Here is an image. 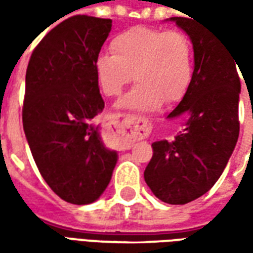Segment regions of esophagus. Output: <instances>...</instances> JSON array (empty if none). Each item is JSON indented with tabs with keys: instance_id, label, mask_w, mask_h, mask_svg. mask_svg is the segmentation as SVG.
I'll return each mask as SVG.
<instances>
[{
	"instance_id": "obj_1",
	"label": "esophagus",
	"mask_w": 253,
	"mask_h": 253,
	"mask_svg": "<svg viewBox=\"0 0 253 253\" xmlns=\"http://www.w3.org/2000/svg\"><path fill=\"white\" fill-rule=\"evenodd\" d=\"M119 118L122 119V125L126 128H131L134 131H137V134H139V137L141 135H146V132H148V123H146L145 119H134L130 115H121ZM127 148H131V143Z\"/></svg>"
}]
</instances>
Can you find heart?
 I'll return each mask as SVG.
<instances>
[{
  "label": "heart",
  "instance_id": "1",
  "mask_svg": "<svg viewBox=\"0 0 253 253\" xmlns=\"http://www.w3.org/2000/svg\"><path fill=\"white\" fill-rule=\"evenodd\" d=\"M111 54L94 59V76L105 96H118L131 83L138 84L119 101V107L152 112L161 104L180 100L190 86L194 50L180 31L134 27L118 34L110 43Z\"/></svg>",
  "mask_w": 253,
  "mask_h": 253
}]
</instances>
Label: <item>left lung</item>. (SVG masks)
Returning a JSON list of instances; mask_svg holds the SVG:
<instances>
[{
    "mask_svg": "<svg viewBox=\"0 0 253 253\" xmlns=\"http://www.w3.org/2000/svg\"><path fill=\"white\" fill-rule=\"evenodd\" d=\"M167 21L176 23L190 38L194 72L181 101L167 116H183V130L172 141L152 143L153 157L143 176L160 201L186 205L215 184L233 153L241 84L234 55L210 28L192 17Z\"/></svg>",
    "mask_w": 253,
    "mask_h": 253,
    "instance_id": "8db88e82",
    "label": "left lung"
}]
</instances>
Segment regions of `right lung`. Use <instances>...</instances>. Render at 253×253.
I'll use <instances>...</instances> for the list:
<instances>
[{
	"label": "right lung",
	"instance_id": "obj_1",
	"mask_svg": "<svg viewBox=\"0 0 253 253\" xmlns=\"http://www.w3.org/2000/svg\"><path fill=\"white\" fill-rule=\"evenodd\" d=\"M111 27L110 19L69 17L36 46L25 74L27 142L47 184L73 205L97 201L118 163L92 123L104 108L94 59Z\"/></svg>",
	"mask_w": 253,
	"mask_h": 253
}]
</instances>
